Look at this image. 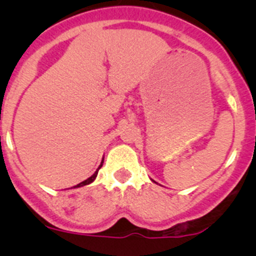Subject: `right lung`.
Masks as SVG:
<instances>
[{
	"instance_id": "right-lung-1",
	"label": "right lung",
	"mask_w": 256,
	"mask_h": 256,
	"mask_svg": "<svg viewBox=\"0 0 256 256\" xmlns=\"http://www.w3.org/2000/svg\"><path fill=\"white\" fill-rule=\"evenodd\" d=\"M102 162H104V160H102V164H100V166H99V168L96 170V171H95V174H92V177H89L88 178V180H82V183H79V184H76V186H74V188H78V187H82V186H86V184H90V183L92 182H94V180L95 178H96V176H98V172H99V170L102 168Z\"/></svg>"
}]
</instances>
